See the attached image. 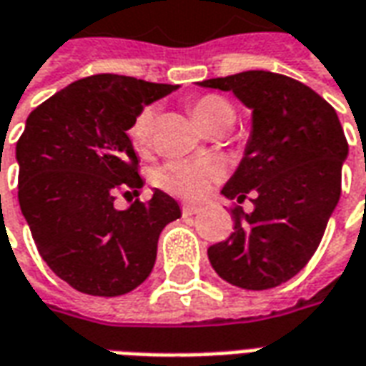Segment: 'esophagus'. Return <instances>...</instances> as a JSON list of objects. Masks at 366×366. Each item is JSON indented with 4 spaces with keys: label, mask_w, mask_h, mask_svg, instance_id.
Listing matches in <instances>:
<instances>
[{
    "label": "esophagus",
    "mask_w": 366,
    "mask_h": 366,
    "mask_svg": "<svg viewBox=\"0 0 366 366\" xmlns=\"http://www.w3.org/2000/svg\"><path fill=\"white\" fill-rule=\"evenodd\" d=\"M199 212H202V207L199 206H194V204H182L184 215H194V214H199Z\"/></svg>",
    "instance_id": "esophagus-1"
}]
</instances>
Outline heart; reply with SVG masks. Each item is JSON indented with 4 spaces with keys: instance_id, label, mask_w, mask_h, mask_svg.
<instances>
[{
    "instance_id": "b5f03b06",
    "label": "heart",
    "mask_w": 366,
    "mask_h": 366,
    "mask_svg": "<svg viewBox=\"0 0 366 366\" xmlns=\"http://www.w3.org/2000/svg\"><path fill=\"white\" fill-rule=\"evenodd\" d=\"M225 113H233L231 105L217 96H204L192 104V115L202 127L206 129L209 123ZM152 121L154 112L144 107L137 115L131 127L129 139L137 152L149 151L152 137ZM225 174L222 160L217 159H196V160H172L157 172V182L174 196L188 199H199L212 190L215 182H219Z\"/></svg>"
}]
</instances>
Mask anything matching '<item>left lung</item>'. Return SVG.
<instances>
[{"mask_svg":"<svg viewBox=\"0 0 366 366\" xmlns=\"http://www.w3.org/2000/svg\"><path fill=\"white\" fill-rule=\"evenodd\" d=\"M231 92L251 109V133L237 170L222 188L251 214L233 212V233L207 249L225 282L269 290L296 276L312 259L341 196V168L349 154L335 109L306 84L249 70L198 82Z\"/></svg>","mask_w":366,"mask_h":366,"instance_id":"8db88e82","label":"left lung"}]
</instances>
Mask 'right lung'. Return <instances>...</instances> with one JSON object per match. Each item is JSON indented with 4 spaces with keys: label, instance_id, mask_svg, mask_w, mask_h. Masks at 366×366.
I'll return each mask as SVG.
<instances>
[{
    "label": "right lung",
    "instance_id": "obj_1",
    "mask_svg": "<svg viewBox=\"0 0 366 366\" xmlns=\"http://www.w3.org/2000/svg\"><path fill=\"white\" fill-rule=\"evenodd\" d=\"M178 86L96 74L31 112L17 141L19 206L43 261L74 290L121 296L147 280L160 231L182 212L167 192L125 209L117 190L139 192L127 131L144 105Z\"/></svg>",
    "mask_w": 366,
    "mask_h": 366
}]
</instances>
